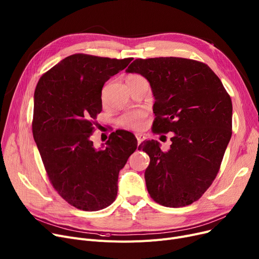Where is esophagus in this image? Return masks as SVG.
Returning <instances> with one entry per match:
<instances>
[{
    "mask_svg": "<svg viewBox=\"0 0 259 259\" xmlns=\"http://www.w3.org/2000/svg\"><path fill=\"white\" fill-rule=\"evenodd\" d=\"M135 138H137V140H138V143L139 144H141L142 142H144L145 141V135L144 134H142V133H137L135 134Z\"/></svg>",
    "mask_w": 259,
    "mask_h": 259,
    "instance_id": "1",
    "label": "esophagus"
}]
</instances>
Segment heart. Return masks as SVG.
Returning a JSON list of instances; mask_svg holds the SVG:
<instances>
[{"mask_svg":"<svg viewBox=\"0 0 259 259\" xmlns=\"http://www.w3.org/2000/svg\"><path fill=\"white\" fill-rule=\"evenodd\" d=\"M135 77H142L138 74H131L127 77V79L135 78ZM144 117L145 113L143 111H133L121 115L118 119V124L120 127L129 129V130H139L144 125Z\"/></svg>","mask_w":259,"mask_h":259,"instance_id":"heart-1","label":"heart"}]
</instances>
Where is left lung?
Masks as SVG:
<instances>
[{
    "label": "left lung",
    "instance_id": "1",
    "mask_svg": "<svg viewBox=\"0 0 259 259\" xmlns=\"http://www.w3.org/2000/svg\"><path fill=\"white\" fill-rule=\"evenodd\" d=\"M126 72L150 83L153 131L174 133L167 152L153 140L139 146L150 157L145 171L148 192L161 206L191 205L215 180L232 135L230 95L211 68L194 60L137 59Z\"/></svg>",
    "mask_w": 259,
    "mask_h": 259
}]
</instances>
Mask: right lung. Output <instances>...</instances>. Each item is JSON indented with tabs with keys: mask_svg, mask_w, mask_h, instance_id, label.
I'll return each mask as SVG.
<instances>
[{
	"mask_svg": "<svg viewBox=\"0 0 259 259\" xmlns=\"http://www.w3.org/2000/svg\"><path fill=\"white\" fill-rule=\"evenodd\" d=\"M131 61L72 54L36 85L34 142L53 188L79 210L99 211L111 205L118 173L138 148L134 134L125 130L112 132L102 149H95L90 140L102 111L104 84Z\"/></svg>",
	"mask_w": 259,
	"mask_h": 259,
	"instance_id": "add662e5",
	"label": "right lung"
}]
</instances>
